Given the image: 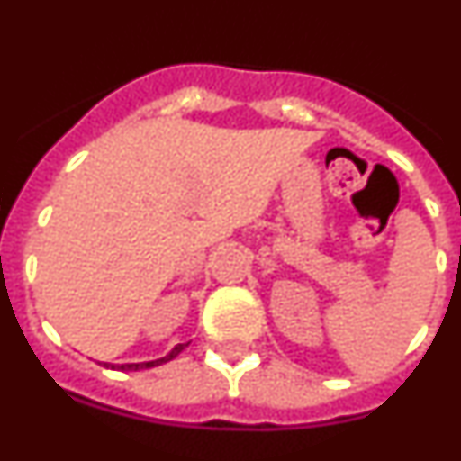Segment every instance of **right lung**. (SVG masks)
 <instances>
[{"label": "right lung", "mask_w": 461, "mask_h": 461, "mask_svg": "<svg viewBox=\"0 0 461 461\" xmlns=\"http://www.w3.org/2000/svg\"><path fill=\"white\" fill-rule=\"evenodd\" d=\"M185 346H189V344H177V346H175V348H173V351L168 353V356L158 357V360H149V362H129V365H110V362H104V365H105V367H110V369H120V372H138V369L158 367V365H164V362H168V360H173V357L180 356V353L185 351Z\"/></svg>", "instance_id": "add662e5"}]
</instances>
